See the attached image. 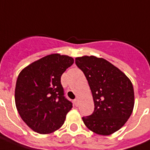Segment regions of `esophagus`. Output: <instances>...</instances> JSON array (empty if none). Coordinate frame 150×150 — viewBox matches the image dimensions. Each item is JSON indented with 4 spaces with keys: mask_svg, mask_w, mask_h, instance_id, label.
Returning a JSON list of instances; mask_svg holds the SVG:
<instances>
[{
    "mask_svg": "<svg viewBox=\"0 0 150 150\" xmlns=\"http://www.w3.org/2000/svg\"><path fill=\"white\" fill-rule=\"evenodd\" d=\"M79 99H78V98H76V99L74 100V104H75V106H79Z\"/></svg>",
    "mask_w": 150,
    "mask_h": 150,
    "instance_id": "1",
    "label": "esophagus"
}]
</instances>
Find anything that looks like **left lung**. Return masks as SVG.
<instances>
[{"label":"left lung","instance_id":"obj_1","mask_svg":"<svg viewBox=\"0 0 150 150\" xmlns=\"http://www.w3.org/2000/svg\"><path fill=\"white\" fill-rule=\"evenodd\" d=\"M75 64L86 77L94 100V112L82 117L84 123L96 134H112L124 126L133 110L132 82L104 58L82 56L75 58Z\"/></svg>","mask_w":150,"mask_h":150}]
</instances>
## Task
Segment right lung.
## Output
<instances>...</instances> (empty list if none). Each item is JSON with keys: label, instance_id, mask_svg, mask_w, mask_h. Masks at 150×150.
<instances>
[{"label": "right lung", "instance_id": "right-lung-1", "mask_svg": "<svg viewBox=\"0 0 150 150\" xmlns=\"http://www.w3.org/2000/svg\"><path fill=\"white\" fill-rule=\"evenodd\" d=\"M74 63L68 55H47L24 68L15 87V104L23 121L35 132L48 134L62 126L72 103L64 96L61 76Z\"/></svg>", "mask_w": 150, "mask_h": 150}]
</instances>
